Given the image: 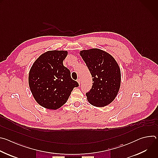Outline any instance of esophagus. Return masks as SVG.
Listing matches in <instances>:
<instances>
[{
	"label": "esophagus",
	"instance_id": "1",
	"mask_svg": "<svg viewBox=\"0 0 158 158\" xmlns=\"http://www.w3.org/2000/svg\"><path fill=\"white\" fill-rule=\"evenodd\" d=\"M77 82L79 83V84L80 85V84H81V79L80 78H79V79H77Z\"/></svg>",
	"mask_w": 158,
	"mask_h": 158
}]
</instances>
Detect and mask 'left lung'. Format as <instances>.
<instances>
[{"label":"left lung","mask_w":158,"mask_h":158,"mask_svg":"<svg viewBox=\"0 0 158 158\" xmlns=\"http://www.w3.org/2000/svg\"><path fill=\"white\" fill-rule=\"evenodd\" d=\"M93 77L91 89L85 94L89 102L104 107L114 100L121 85L120 67L110 54L99 49L80 51Z\"/></svg>","instance_id":"1"}]
</instances>
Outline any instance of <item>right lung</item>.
I'll return each instance as SVG.
<instances>
[{
	"label": "right lung",
	"mask_w": 158,
	"mask_h": 158,
	"mask_svg": "<svg viewBox=\"0 0 158 158\" xmlns=\"http://www.w3.org/2000/svg\"><path fill=\"white\" fill-rule=\"evenodd\" d=\"M66 51H49L34 62L29 74L31 91L41 106L54 109L60 108L69 99L79 84L71 77L70 71L64 66Z\"/></svg>",
	"instance_id": "1"
}]
</instances>
